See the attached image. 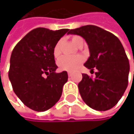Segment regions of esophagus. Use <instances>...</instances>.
I'll return each mask as SVG.
<instances>
[{
  "label": "esophagus",
  "instance_id": "esophagus-1",
  "mask_svg": "<svg viewBox=\"0 0 134 134\" xmlns=\"http://www.w3.org/2000/svg\"><path fill=\"white\" fill-rule=\"evenodd\" d=\"M68 75L69 77H71L72 76V73L71 72H68Z\"/></svg>",
  "mask_w": 134,
  "mask_h": 134
}]
</instances>
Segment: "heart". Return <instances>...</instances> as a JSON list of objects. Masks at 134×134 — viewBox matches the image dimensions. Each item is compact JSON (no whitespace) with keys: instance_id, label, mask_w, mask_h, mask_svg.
<instances>
[{"instance_id":"heart-1","label":"heart","mask_w":134,"mask_h":134,"mask_svg":"<svg viewBox=\"0 0 134 134\" xmlns=\"http://www.w3.org/2000/svg\"><path fill=\"white\" fill-rule=\"evenodd\" d=\"M83 42V39L82 37L78 35L72 36L71 38V42L77 47L80 42ZM61 41H59L56 45L54 46L53 50V54L55 58H57L60 54V46H61ZM83 59L80 55L73 56V57H68V56H62V57L58 60V65L59 68L63 71H72L77 69L79 65L83 62Z\"/></svg>"}]
</instances>
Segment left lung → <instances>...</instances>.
<instances>
[{
	"label": "left lung",
	"mask_w": 134,
	"mask_h": 134,
	"mask_svg": "<svg viewBox=\"0 0 134 134\" xmlns=\"http://www.w3.org/2000/svg\"><path fill=\"white\" fill-rule=\"evenodd\" d=\"M68 34L83 37L88 45L90 57L84 66L96 78L83 74L79 91L87 105L97 111L114 107L128 86L130 63L120 40L112 33L92 25L70 30Z\"/></svg>",
	"instance_id": "obj_1"
}]
</instances>
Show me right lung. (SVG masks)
Listing matches in <instances>:
<instances>
[{
	"mask_svg": "<svg viewBox=\"0 0 134 134\" xmlns=\"http://www.w3.org/2000/svg\"><path fill=\"white\" fill-rule=\"evenodd\" d=\"M68 29L36 28L15 46L10 58L9 79L13 92L30 109L44 112L60 99L68 72L56 73L53 50Z\"/></svg>",
	"mask_w": 134,
	"mask_h": 134,
	"instance_id": "add662e5",
	"label": "right lung"
}]
</instances>
